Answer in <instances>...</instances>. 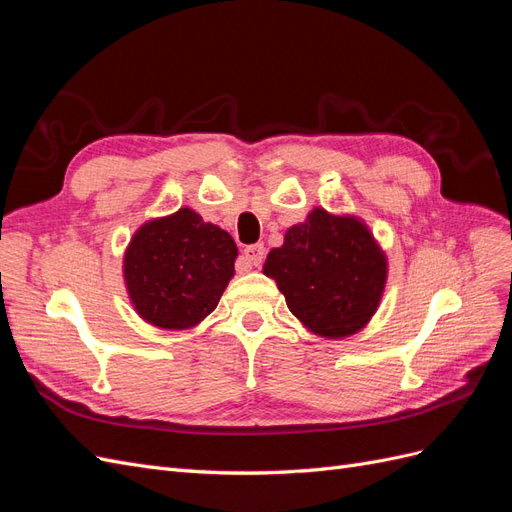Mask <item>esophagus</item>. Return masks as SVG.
<instances>
[{
  "mask_svg": "<svg viewBox=\"0 0 512 512\" xmlns=\"http://www.w3.org/2000/svg\"><path fill=\"white\" fill-rule=\"evenodd\" d=\"M243 260L250 267H260L262 260H265V245H262V243L247 245L245 250H243Z\"/></svg>",
  "mask_w": 512,
  "mask_h": 512,
  "instance_id": "esophagus-1",
  "label": "esophagus"
}]
</instances>
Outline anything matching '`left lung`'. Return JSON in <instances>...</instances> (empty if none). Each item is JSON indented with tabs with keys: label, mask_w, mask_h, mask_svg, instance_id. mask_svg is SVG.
<instances>
[{
	"label": "left lung",
	"mask_w": 512,
	"mask_h": 512,
	"mask_svg": "<svg viewBox=\"0 0 512 512\" xmlns=\"http://www.w3.org/2000/svg\"><path fill=\"white\" fill-rule=\"evenodd\" d=\"M262 273L275 280L307 331L342 339L365 329L376 314L389 262L361 218L314 207L305 222L286 230Z\"/></svg>",
	"instance_id": "1"
}]
</instances>
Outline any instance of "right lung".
Returning <instances> with one entry per match:
<instances>
[{
    "mask_svg": "<svg viewBox=\"0 0 512 512\" xmlns=\"http://www.w3.org/2000/svg\"><path fill=\"white\" fill-rule=\"evenodd\" d=\"M237 254L228 232L190 207L145 222L123 254L134 312L166 331L196 327L218 307Z\"/></svg>",
    "mask_w": 512,
    "mask_h": 512,
    "instance_id": "obj_1",
    "label": "right lung"
}]
</instances>
